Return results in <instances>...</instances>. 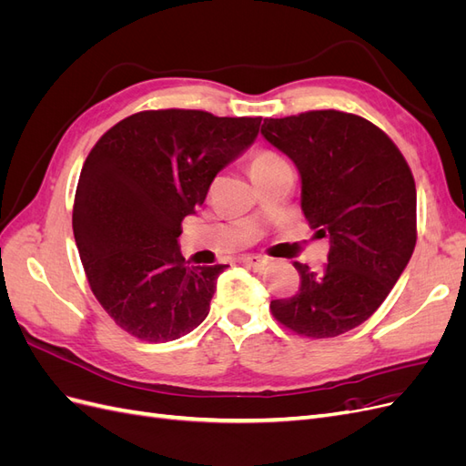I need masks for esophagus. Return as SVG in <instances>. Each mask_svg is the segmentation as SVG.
I'll return each instance as SVG.
<instances>
[{
  "label": "esophagus",
  "instance_id": "1",
  "mask_svg": "<svg viewBox=\"0 0 466 466\" xmlns=\"http://www.w3.org/2000/svg\"><path fill=\"white\" fill-rule=\"evenodd\" d=\"M241 262L247 264V266H252V268H264V266L270 264V258L255 257V255H245V257H241Z\"/></svg>",
  "mask_w": 466,
  "mask_h": 466
}]
</instances>
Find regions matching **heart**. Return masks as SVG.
<instances>
[{
    "label": "heart",
    "instance_id": "b5f03b06",
    "mask_svg": "<svg viewBox=\"0 0 466 466\" xmlns=\"http://www.w3.org/2000/svg\"><path fill=\"white\" fill-rule=\"evenodd\" d=\"M281 165H288L286 159L281 157V155H278L276 151L262 149V151L252 155V159H250V175H252V178H258V177L266 175L268 171H274V168H278Z\"/></svg>",
    "mask_w": 466,
    "mask_h": 466
}]
</instances>
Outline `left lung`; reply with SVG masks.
<instances>
[{"instance_id":"obj_1","label":"left lung","mask_w":466,"mask_h":466,"mask_svg":"<svg viewBox=\"0 0 466 466\" xmlns=\"http://www.w3.org/2000/svg\"><path fill=\"white\" fill-rule=\"evenodd\" d=\"M260 134L298 167L303 214L330 243L322 270L293 264L301 288L272 313L309 338L344 334L377 311L414 252L410 167L383 130L340 110L266 118Z\"/></svg>"}]
</instances>
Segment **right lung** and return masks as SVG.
I'll list each match as a JSON object with an SVG mask.
<instances>
[{"mask_svg": "<svg viewBox=\"0 0 466 466\" xmlns=\"http://www.w3.org/2000/svg\"><path fill=\"white\" fill-rule=\"evenodd\" d=\"M260 120L144 110L112 126L87 155L72 219L81 264L98 303L139 340H177L208 317L228 266H187L180 223L255 142Z\"/></svg>", "mask_w": 466, "mask_h": 466, "instance_id": "add662e5", "label": "right lung"}]
</instances>
